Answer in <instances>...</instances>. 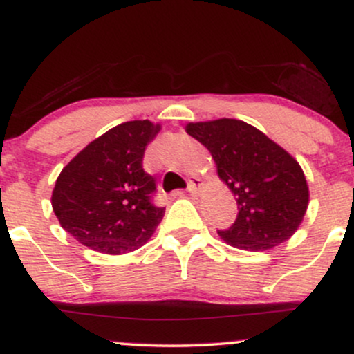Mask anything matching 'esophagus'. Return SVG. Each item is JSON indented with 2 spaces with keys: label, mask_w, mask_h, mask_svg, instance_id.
<instances>
[{
  "label": "esophagus",
  "mask_w": 354,
  "mask_h": 354,
  "mask_svg": "<svg viewBox=\"0 0 354 354\" xmlns=\"http://www.w3.org/2000/svg\"><path fill=\"white\" fill-rule=\"evenodd\" d=\"M203 188H205V183H203L200 178H193V180H189L188 193L191 196H200Z\"/></svg>",
  "instance_id": "34e87169"
}]
</instances>
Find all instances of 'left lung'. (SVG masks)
Masks as SVG:
<instances>
[{
	"label": "left lung",
	"mask_w": 354,
	"mask_h": 354,
	"mask_svg": "<svg viewBox=\"0 0 354 354\" xmlns=\"http://www.w3.org/2000/svg\"><path fill=\"white\" fill-rule=\"evenodd\" d=\"M185 129L211 153L219 180L236 200V221L218 231L225 243L266 251L293 236L308 209L310 189L301 166L286 149L231 118L188 123Z\"/></svg>",
	"instance_id": "8db88e82"
}]
</instances>
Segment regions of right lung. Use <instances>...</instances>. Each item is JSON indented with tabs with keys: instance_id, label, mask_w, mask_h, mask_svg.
<instances>
[{
	"instance_id": "1",
	"label": "right lung",
	"mask_w": 354,
	"mask_h": 354,
	"mask_svg": "<svg viewBox=\"0 0 354 354\" xmlns=\"http://www.w3.org/2000/svg\"><path fill=\"white\" fill-rule=\"evenodd\" d=\"M161 124L126 121L84 146L61 169L51 206L61 228L103 254L141 248L165 216L151 203L154 178L145 173L146 146Z\"/></svg>"
}]
</instances>
